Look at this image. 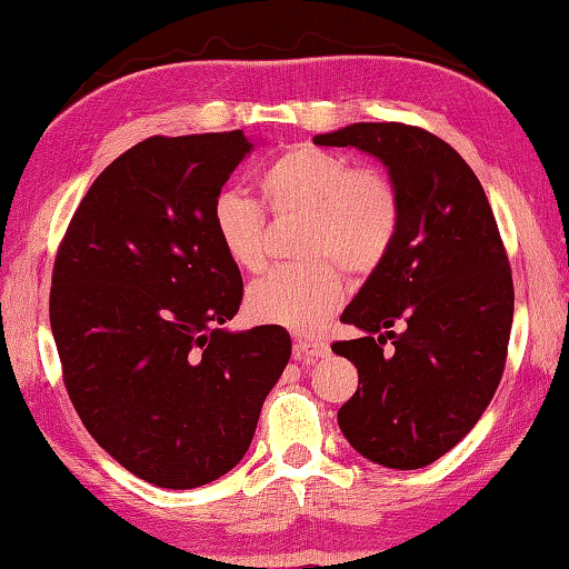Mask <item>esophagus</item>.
Returning <instances> with one entry per match:
<instances>
[{
  "label": "esophagus",
  "mask_w": 569,
  "mask_h": 569,
  "mask_svg": "<svg viewBox=\"0 0 569 569\" xmlns=\"http://www.w3.org/2000/svg\"><path fill=\"white\" fill-rule=\"evenodd\" d=\"M293 356L303 363H313L329 356V343L321 339H298L293 343Z\"/></svg>",
  "instance_id": "1"
}]
</instances>
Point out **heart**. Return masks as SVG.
<instances>
[{"label": "heart", "instance_id": "heart-1", "mask_svg": "<svg viewBox=\"0 0 569 569\" xmlns=\"http://www.w3.org/2000/svg\"><path fill=\"white\" fill-rule=\"evenodd\" d=\"M258 190L273 216H303L298 253L250 283L246 308L256 321L316 331L343 298L340 266L369 276L387 261L401 228V198L387 172L353 168L336 152L296 146L263 170ZM210 226L228 261L240 271L266 263V216L253 200L226 190L213 200Z\"/></svg>", "mask_w": 569, "mask_h": 569}]
</instances>
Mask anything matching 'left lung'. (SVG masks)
I'll return each mask as SVG.
<instances>
[{
	"instance_id": "obj_1",
	"label": "left lung",
	"mask_w": 569,
	"mask_h": 569,
	"mask_svg": "<svg viewBox=\"0 0 569 569\" xmlns=\"http://www.w3.org/2000/svg\"><path fill=\"white\" fill-rule=\"evenodd\" d=\"M313 142L369 152L401 198L397 243L341 316L361 339L331 346L359 369L339 427L373 465L427 467L469 435L505 371L515 286L495 213L459 152L413 124L353 122Z\"/></svg>"
}]
</instances>
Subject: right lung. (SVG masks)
Wrapping results in <instances>:
<instances>
[{
  "label": "right lung",
  "instance_id": "obj_1",
  "mask_svg": "<svg viewBox=\"0 0 569 569\" xmlns=\"http://www.w3.org/2000/svg\"><path fill=\"white\" fill-rule=\"evenodd\" d=\"M243 132L148 138L74 210L52 271L64 387L92 439L166 489L228 475L291 359L281 326L228 331L243 278L210 226Z\"/></svg>",
  "mask_w": 569,
  "mask_h": 569
}]
</instances>
